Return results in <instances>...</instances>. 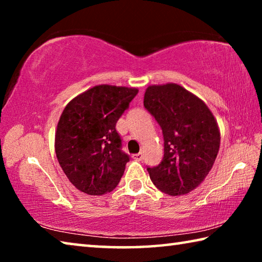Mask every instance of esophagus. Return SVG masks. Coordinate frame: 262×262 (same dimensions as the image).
<instances>
[{
	"label": "esophagus",
	"instance_id": "obj_1",
	"mask_svg": "<svg viewBox=\"0 0 262 262\" xmlns=\"http://www.w3.org/2000/svg\"><path fill=\"white\" fill-rule=\"evenodd\" d=\"M133 159H135V161H142V159H143V154L139 152V154L133 155Z\"/></svg>",
	"mask_w": 262,
	"mask_h": 262
}]
</instances>
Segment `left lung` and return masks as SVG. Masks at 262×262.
<instances>
[{
  "mask_svg": "<svg viewBox=\"0 0 262 262\" xmlns=\"http://www.w3.org/2000/svg\"><path fill=\"white\" fill-rule=\"evenodd\" d=\"M143 104L164 136L163 161L147 168L150 179L165 194H188L205 180L219 154L216 119L205 101L176 83L149 85Z\"/></svg>",
  "mask_w": 262,
  "mask_h": 262,
  "instance_id": "1",
  "label": "left lung"
}]
</instances>
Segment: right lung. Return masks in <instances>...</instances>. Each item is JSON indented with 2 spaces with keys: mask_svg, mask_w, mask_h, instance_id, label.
<instances>
[{
  "mask_svg": "<svg viewBox=\"0 0 262 262\" xmlns=\"http://www.w3.org/2000/svg\"><path fill=\"white\" fill-rule=\"evenodd\" d=\"M136 88L100 84L72 99L55 130V154L70 183L89 195L112 192L129 156L121 151L115 125Z\"/></svg>",
  "mask_w": 262,
  "mask_h": 262,
  "instance_id": "1",
  "label": "right lung"
}]
</instances>
